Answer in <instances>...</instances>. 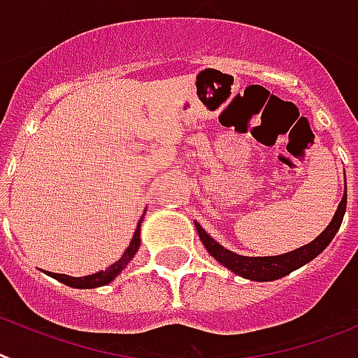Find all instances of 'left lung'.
Masks as SVG:
<instances>
[{"label": "left lung", "instance_id": "left-lung-1", "mask_svg": "<svg viewBox=\"0 0 358 358\" xmlns=\"http://www.w3.org/2000/svg\"><path fill=\"white\" fill-rule=\"evenodd\" d=\"M345 203H348V194H345L344 188L341 205L336 208L331 223L324 229V232L313 239L311 243L303 245L300 249L291 250V252L278 254V256H241V254H236L232 250L225 249L223 245H220L214 238L206 234L205 229L197 221H194V223H196L197 234H199L201 241L205 245V249L223 267H227L234 274L241 276V278L252 280V282H273V280L283 278V276H287L289 273L296 271L302 265L309 264L311 259L317 258L318 254L326 249L327 245L331 243L335 234L341 229L342 220H344Z\"/></svg>", "mask_w": 358, "mask_h": 358}]
</instances>
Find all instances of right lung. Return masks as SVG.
Segmentation results:
<instances>
[{
  "mask_svg": "<svg viewBox=\"0 0 358 358\" xmlns=\"http://www.w3.org/2000/svg\"><path fill=\"white\" fill-rule=\"evenodd\" d=\"M141 223H143V217L138 221L137 230L131 238V243L126 250H124L122 258L119 262H115L113 265H109L106 271H99V273L90 274V276H82V278H75V276H67V274H58V273H47L51 278L58 280L64 285H69V287L75 289H94V287H102V285H108L109 282H113L124 268L128 267V264L133 259V256L137 254L138 247H141Z\"/></svg>",
  "mask_w": 358,
  "mask_h": 358,
  "instance_id": "add662e5",
  "label": "right lung"
}]
</instances>
